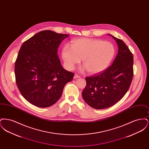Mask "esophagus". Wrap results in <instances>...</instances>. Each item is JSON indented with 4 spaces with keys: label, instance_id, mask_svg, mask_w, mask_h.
I'll return each instance as SVG.
<instances>
[{
    "label": "esophagus",
    "instance_id": "esophagus-1",
    "mask_svg": "<svg viewBox=\"0 0 149 149\" xmlns=\"http://www.w3.org/2000/svg\"><path fill=\"white\" fill-rule=\"evenodd\" d=\"M80 78V77L79 75H78L77 74H75L74 76V79H77V78Z\"/></svg>",
    "mask_w": 149,
    "mask_h": 149
}]
</instances>
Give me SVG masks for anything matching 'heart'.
I'll return each mask as SVG.
<instances>
[{
  "label": "heart",
  "mask_w": 149,
  "mask_h": 149,
  "mask_svg": "<svg viewBox=\"0 0 149 149\" xmlns=\"http://www.w3.org/2000/svg\"><path fill=\"white\" fill-rule=\"evenodd\" d=\"M61 54L68 70H72L81 59L83 69L94 75L106 69L114 56L115 49L113 45L108 41L81 38L72 41L71 46L65 45Z\"/></svg>",
  "instance_id": "1"
}]
</instances>
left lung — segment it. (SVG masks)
<instances>
[{
	"label": "left lung",
	"mask_w": 149,
	"mask_h": 149,
	"mask_svg": "<svg viewBox=\"0 0 149 149\" xmlns=\"http://www.w3.org/2000/svg\"><path fill=\"white\" fill-rule=\"evenodd\" d=\"M112 36L118 45V53L113 64L98 75L85 78L86 85L82 92L85 102L94 109L112 106L122 99L133 78L134 57L125 42Z\"/></svg>",
	"instance_id": "obj_1"
}]
</instances>
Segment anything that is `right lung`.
Instances as JSON below:
<instances>
[{"instance_id":"add662e5","label":"right lung","mask_w":149,"mask_h":149,"mask_svg":"<svg viewBox=\"0 0 149 149\" xmlns=\"http://www.w3.org/2000/svg\"><path fill=\"white\" fill-rule=\"evenodd\" d=\"M69 36L45 30L22 44L15 63V76L19 91L31 104L41 108L52 106L72 79L74 74L64 69L57 54Z\"/></svg>"}]
</instances>
